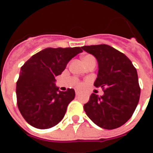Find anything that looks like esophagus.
<instances>
[{"label": "esophagus", "instance_id": "34e87169", "mask_svg": "<svg viewBox=\"0 0 153 153\" xmlns=\"http://www.w3.org/2000/svg\"><path fill=\"white\" fill-rule=\"evenodd\" d=\"M79 91H78V90H76V91H75V94H76V96H79Z\"/></svg>", "mask_w": 153, "mask_h": 153}]
</instances>
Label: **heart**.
<instances>
[{
    "instance_id": "b5f03b06",
    "label": "heart",
    "mask_w": 153,
    "mask_h": 153,
    "mask_svg": "<svg viewBox=\"0 0 153 153\" xmlns=\"http://www.w3.org/2000/svg\"><path fill=\"white\" fill-rule=\"evenodd\" d=\"M91 57H93V56H83V62H84L85 60H88V59H89V58H91Z\"/></svg>"
}]
</instances>
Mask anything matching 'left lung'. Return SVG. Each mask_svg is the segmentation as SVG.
I'll return each mask as SVG.
<instances>
[{
    "instance_id": "8db88e82",
    "label": "left lung",
    "mask_w": 153,
    "mask_h": 153,
    "mask_svg": "<svg viewBox=\"0 0 153 153\" xmlns=\"http://www.w3.org/2000/svg\"><path fill=\"white\" fill-rule=\"evenodd\" d=\"M98 63L94 86L102 88L104 94L93 93L83 108L90 120L106 129L120 127L130 119L137 107L140 87L137 70L131 60L118 50L106 44L83 46Z\"/></svg>"
}]
</instances>
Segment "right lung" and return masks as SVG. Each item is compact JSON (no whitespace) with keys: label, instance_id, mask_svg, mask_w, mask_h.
<instances>
[{"label":"right lung","instance_id":"add662e5","mask_svg":"<svg viewBox=\"0 0 153 153\" xmlns=\"http://www.w3.org/2000/svg\"><path fill=\"white\" fill-rule=\"evenodd\" d=\"M82 51L79 47H48L33 55L21 67L16 83L17 105L29 125L45 129L56 125L63 119L75 92L73 88L59 91L55 78Z\"/></svg>","mask_w":153,"mask_h":153}]
</instances>
